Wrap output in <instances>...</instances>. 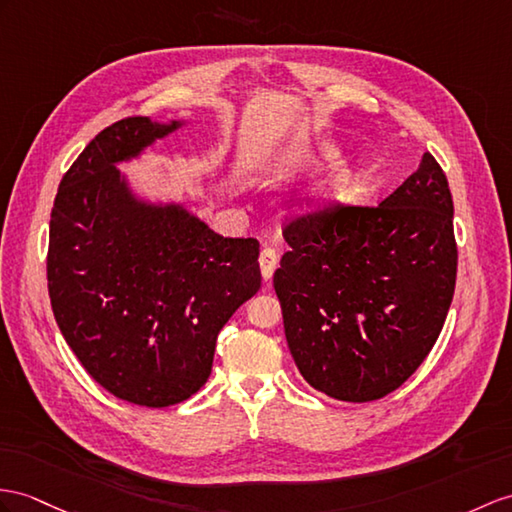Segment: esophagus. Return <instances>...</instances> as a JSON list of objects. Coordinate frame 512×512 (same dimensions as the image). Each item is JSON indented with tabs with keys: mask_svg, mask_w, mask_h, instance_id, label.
<instances>
[{
	"mask_svg": "<svg viewBox=\"0 0 512 512\" xmlns=\"http://www.w3.org/2000/svg\"><path fill=\"white\" fill-rule=\"evenodd\" d=\"M258 265H260V273H263V280L269 282L273 278V271L278 267V254L273 252L271 247H265L258 256Z\"/></svg>",
	"mask_w": 512,
	"mask_h": 512,
	"instance_id": "obj_1",
	"label": "esophagus"
}]
</instances>
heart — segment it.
Returning <instances> with one entry per match:
<instances>
[{
	"label": "heart",
	"instance_id": "1",
	"mask_svg": "<svg viewBox=\"0 0 512 512\" xmlns=\"http://www.w3.org/2000/svg\"><path fill=\"white\" fill-rule=\"evenodd\" d=\"M352 189H354V184L350 178H336L330 184L317 189L313 193V199H315V204L321 208H332L336 204L347 202L352 195Z\"/></svg>",
	"mask_w": 512,
	"mask_h": 512
}]
</instances>
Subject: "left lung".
Here are the masks:
<instances>
[{"label":"left lung","mask_w":512,"mask_h":512,"mask_svg":"<svg viewBox=\"0 0 512 512\" xmlns=\"http://www.w3.org/2000/svg\"><path fill=\"white\" fill-rule=\"evenodd\" d=\"M273 273L291 356L313 389L373 402L441 334L456 284L454 204L432 154L378 208L328 210L284 230Z\"/></svg>","instance_id":"1"}]
</instances>
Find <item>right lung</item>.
Listing matches in <instances>:
<instances>
[{
    "instance_id": "1",
    "label": "right lung",
    "mask_w": 512,
    "mask_h": 512,
    "mask_svg": "<svg viewBox=\"0 0 512 512\" xmlns=\"http://www.w3.org/2000/svg\"><path fill=\"white\" fill-rule=\"evenodd\" d=\"M189 119L128 117L65 173L49 221L58 328L119 400L165 408L210 376L221 328L260 289L258 241L223 239L182 199H152L121 165Z\"/></svg>"
}]
</instances>
